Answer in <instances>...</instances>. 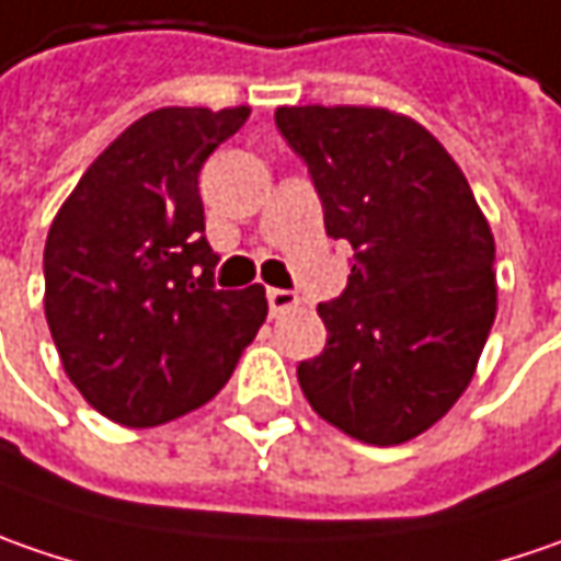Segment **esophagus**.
I'll use <instances>...</instances> for the list:
<instances>
[{
    "instance_id": "esophagus-1",
    "label": "esophagus",
    "mask_w": 561,
    "mask_h": 561,
    "mask_svg": "<svg viewBox=\"0 0 561 561\" xmlns=\"http://www.w3.org/2000/svg\"><path fill=\"white\" fill-rule=\"evenodd\" d=\"M266 301H270V313L273 317H279L285 310H295V307L301 305V298L295 291H288V288H270L266 291Z\"/></svg>"
}]
</instances>
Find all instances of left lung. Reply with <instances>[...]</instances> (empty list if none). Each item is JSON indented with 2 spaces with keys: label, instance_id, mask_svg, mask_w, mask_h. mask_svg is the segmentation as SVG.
Segmentation results:
<instances>
[{
  "label": "left lung",
  "instance_id": "8db88e82",
  "mask_svg": "<svg viewBox=\"0 0 561 561\" xmlns=\"http://www.w3.org/2000/svg\"><path fill=\"white\" fill-rule=\"evenodd\" d=\"M329 238L354 251L317 307L327 348L298 364L310 408L360 443L399 446L461 399L496 320V241L471 184L414 118L377 106H279Z\"/></svg>",
  "mask_w": 561,
  "mask_h": 561
}]
</instances>
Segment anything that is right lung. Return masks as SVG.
I'll return each mask as SVG.
<instances>
[{
	"label": "right lung",
	"instance_id": "add662e5",
	"mask_svg": "<svg viewBox=\"0 0 561 561\" xmlns=\"http://www.w3.org/2000/svg\"><path fill=\"white\" fill-rule=\"evenodd\" d=\"M248 106L147 112L90 162L56 213L46 323L90 408L159 426L207 404L266 320L263 285L222 291L197 175Z\"/></svg>",
	"mask_w": 561,
	"mask_h": 561
}]
</instances>
